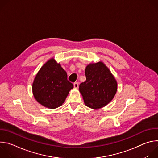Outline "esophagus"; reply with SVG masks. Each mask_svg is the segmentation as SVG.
<instances>
[{
	"instance_id": "1",
	"label": "esophagus",
	"mask_w": 158,
	"mask_h": 158,
	"mask_svg": "<svg viewBox=\"0 0 158 158\" xmlns=\"http://www.w3.org/2000/svg\"><path fill=\"white\" fill-rule=\"evenodd\" d=\"M74 87L76 89H77L79 87V83L77 82H76L74 83Z\"/></svg>"
}]
</instances>
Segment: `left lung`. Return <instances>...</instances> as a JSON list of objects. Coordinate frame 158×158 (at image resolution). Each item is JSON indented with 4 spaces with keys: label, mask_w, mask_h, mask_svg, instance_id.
Segmentation results:
<instances>
[{
    "label": "left lung",
    "mask_w": 158,
    "mask_h": 158,
    "mask_svg": "<svg viewBox=\"0 0 158 158\" xmlns=\"http://www.w3.org/2000/svg\"><path fill=\"white\" fill-rule=\"evenodd\" d=\"M86 81L79 85L85 104L92 109H100L114 98L118 88L117 82L102 62L92 63L85 69Z\"/></svg>",
    "instance_id": "1"
}]
</instances>
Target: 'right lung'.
<instances>
[{"mask_svg": "<svg viewBox=\"0 0 158 158\" xmlns=\"http://www.w3.org/2000/svg\"><path fill=\"white\" fill-rule=\"evenodd\" d=\"M73 87L60 64L52 58L37 74L32 84V93L41 105L55 109L62 106Z\"/></svg>", "mask_w": 158, "mask_h": 158, "instance_id": "obj_1", "label": "right lung"}]
</instances>
